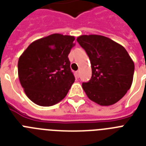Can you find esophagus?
I'll list each match as a JSON object with an SVG mask.
<instances>
[{"mask_svg": "<svg viewBox=\"0 0 146 146\" xmlns=\"http://www.w3.org/2000/svg\"><path fill=\"white\" fill-rule=\"evenodd\" d=\"M79 70H77V71H76L75 72V74H76V77L77 78H79Z\"/></svg>", "mask_w": 146, "mask_h": 146, "instance_id": "34e87169", "label": "esophagus"}]
</instances>
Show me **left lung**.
<instances>
[{
	"instance_id": "obj_1",
	"label": "left lung",
	"mask_w": 146,
	"mask_h": 146,
	"mask_svg": "<svg viewBox=\"0 0 146 146\" xmlns=\"http://www.w3.org/2000/svg\"><path fill=\"white\" fill-rule=\"evenodd\" d=\"M76 40L92 64V78L82 83L88 98L100 106L117 103L130 89L134 73V63L126 49L101 35H82Z\"/></svg>"
}]
</instances>
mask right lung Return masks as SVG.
Returning <instances> with one entry per match:
<instances>
[{"label": "right lung", "mask_w": 146, "mask_h": 146, "mask_svg": "<svg viewBox=\"0 0 146 146\" xmlns=\"http://www.w3.org/2000/svg\"><path fill=\"white\" fill-rule=\"evenodd\" d=\"M75 37L53 34L31 42L19 58L20 83L36 105L50 106L66 97L75 77L68 54Z\"/></svg>", "instance_id": "add662e5"}]
</instances>
